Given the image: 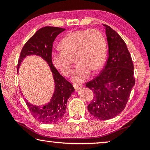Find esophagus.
Here are the masks:
<instances>
[{"mask_svg": "<svg viewBox=\"0 0 150 150\" xmlns=\"http://www.w3.org/2000/svg\"><path fill=\"white\" fill-rule=\"evenodd\" d=\"M74 88H75V91H79L80 88H82V85H79V84H75V85H74Z\"/></svg>", "mask_w": 150, "mask_h": 150, "instance_id": "1", "label": "esophagus"}]
</instances>
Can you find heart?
Listing matches in <instances>:
<instances>
[{"mask_svg":"<svg viewBox=\"0 0 150 150\" xmlns=\"http://www.w3.org/2000/svg\"><path fill=\"white\" fill-rule=\"evenodd\" d=\"M62 50L52 54V62L63 75L69 76L72 72L73 59L77 67L73 73L75 83L84 82L91 71L95 72L103 67L106 59V45L100 32L96 30H81L70 32L60 42Z\"/></svg>","mask_w":150,"mask_h":150,"instance_id":"b5f03b06","label":"heart"}]
</instances>
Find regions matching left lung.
I'll use <instances>...</instances> for the list:
<instances>
[{
	"label": "left lung",
	"instance_id": "obj_1",
	"mask_svg": "<svg viewBox=\"0 0 150 150\" xmlns=\"http://www.w3.org/2000/svg\"><path fill=\"white\" fill-rule=\"evenodd\" d=\"M103 26L107 38L108 60L100 75L86 83V87L95 94L88 110L94 117L105 120L115 117L125 108L135 79L133 62L126 43L110 26Z\"/></svg>",
	"mask_w": 150,
	"mask_h": 150
}]
</instances>
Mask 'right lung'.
<instances>
[{"label": "right lung", "mask_w": 150, "mask_h": 150, "mask_svg": "<svg viewBox=\"0 0 150 150\" xmlns=\"http://www.w3.org/2000/svg\"><path fill=\"white\" fill-rule=\"evenodd\" d=\"M65 30L58 27L46 26L38 30L24 45L18 63L17 71H18L25 58L30 55H36L47 63L52 73L55 88L49 103L37 106L24 98L32 116L42 123L52 124L60 120L66 112L68 98L75 91L72 84L59 74L52 62L53 43L57 35ZM22 95H23L22 93Z\"/></svg>", "instance_id": "right-lung-1"}]
</instances>
